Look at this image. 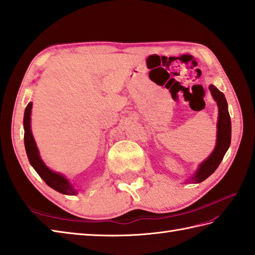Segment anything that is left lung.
I'll list each match as a JSON object with an SVG mask.
<instances>
[{"label": "left lung", "mask_w": 255, "mask_h": 255, "mask_svg": "<svg viewBox=\"0 0 255 255\" xmlns=\"http://www.w3.org/2000/svg\"><path fill=\"white\" fill-rule=\"evenodd\" d=\"M213 98L216 100L218 105V123H217V143L215 149L207 159L201 163L199 170L192 178V181L200 183L207 179L215 170H216L219 163L222 162L223 158L228 150L231 140V121L228 112V105L226 101L225 95L218 90L214 85L209 86Z\"/></svg>", "instance_id": "8db88e82"}]
</instances>
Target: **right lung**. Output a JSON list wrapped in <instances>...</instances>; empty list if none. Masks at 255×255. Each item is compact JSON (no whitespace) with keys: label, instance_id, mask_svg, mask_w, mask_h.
Instances as JSON below:
<instances>
[{"label":"right lung","instance_id":"obj_1","mask_svg":"<svg viewBox=\"0 0 255 255\" xmlns=\"http://www.w3.org/2000/svg\"><path fill=\"white\" fill-rule=\"evenodd\" d=\"M31 107L32 104L29 103L27 105L25 109V116H24V142H25V148L29 159L30 165L33 169L37 171V173L40 175L41 179L46 182L50 188L60 192L62 194L67 195H74L76 194V190L73 188L72 184L66 180L63 175L59 173H55L52 170L44 165V162L41 160L40 156H39V151L37 148V145L35 143V139L32 137L31 129H30V113H31Z\"/></svg>","mask_w":255,"mask_h":255}]
</instances>
